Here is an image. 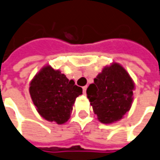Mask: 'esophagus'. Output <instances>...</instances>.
Masks as SVG:
<instances>
[{
	"mask_svg": "<svg viewBox=\"0 0 160 160\" xmlns=\"http://www.w3.org/2000/svg\"><path fill=\"white\" fill-rule=\"evenodd\" d=\"M86 90H87V86H83V87H82L83 94H85V93H86Z\"/></svg>",
	"mask_w": 160,
	"mask_h": 160,
	"instance_id": "1",
	"label": "esophagus"
}]
</instances>
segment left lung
Segmentation results:
<instances>
[{"label":"left lung","mask_w":160,"mask_h":160,"mask_svg":"<svg viewBox=\"0 0 160 160\" xmlns=\"http://www.w3.org/2000/svg\"><path fill=\"white\" fill-rule=\"evenodd\" d=\"M135 82L124 68L117 62L106 66L87 88V98L104 124L122 120L132 106Z\"/></svg>","instance_id":"obj_1"}]
</instances>
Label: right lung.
Instances as JSON below:
<instances>
[{"label": "right lung", "instance_id": "add662e5", "mask_svg": "<svg viewBox=\"0 0 160 160\" xmlns=\"http://www.w3.org/2000/svg\"><path fill=\"white\" fill-rule=\"evenodd\" d=\"M29 92L39 115L61 125L70 118L74 103L82 89L59 69L46 65L32 79Z\"/></svg>", "mask_w": 160, "mask_h": 160}]
</instances>
